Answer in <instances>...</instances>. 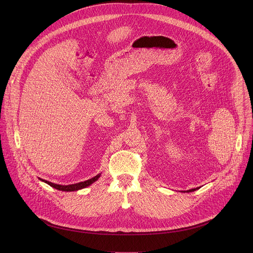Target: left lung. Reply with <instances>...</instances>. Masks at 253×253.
Segmentation results:
<instances>
[{
  "label": "left lung",
  "instance_id": "1",
  "mask_svg": "<svg viewBox=\"0 0 253 253\" xmlns=\"http://www.w3.org/2000/svg\"><path fill=\"white\" fill-rule=\"evenodd\" d=\"M197 188H193V189H190V190H187V192H192V191H195Z\"/></svg>",
  "mask_w": 253,
  "mask_h": 253
}]
</instances>
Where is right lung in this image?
<instances>
[{"mask_svg": "<svg viewBox=\"0 0 253 253\" xmlns=\"http://www.w3.org/2000/svg\"><path fill=\"white\" fill-rule=\"evenodd\" d=\"M99 177H100V174L96 175L95 177H93L91 179L86 180V181H84V182H79V183L71 184V185H59V184H55V183L46 181V180H43V181L46 182L47 184H49L50 186H52L58 190H61V191H76V190H79V189H82V188H85V187L91 185L92 183H94L96 181V180H98Z\"/></svg>", "mask_w": 253, "mask_h": 253, "instance_id": "add662e5", "label": "right lung"}]
</instances>
